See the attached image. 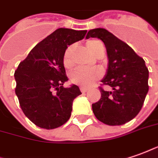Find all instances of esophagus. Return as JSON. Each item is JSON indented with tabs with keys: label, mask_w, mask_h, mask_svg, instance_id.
Listing matches in <instances>:
<instances>
[{
	"label": "esophagus",
	"mask_w": 158,
	"mask_h": 158,
	"mask_svg": "<svg viewBox=\"0 0 158 158\" xmlns=\"http://www.w3.org/2000/svg\"><path fill=\"white\" fill-rule=\"evenodd\" d=\"M80 91L82 92V93H86L88 91L87 88H85V87H80Z\"/></svg>",
	"instance_id": "1"
}]
</instances>
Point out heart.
Masks as SVG:
<instances>
[{
	"label": "heart",
	"mask_w": 158,
	"mask_h": 158,
	"mask_svg": "<svg viewBox=\"0 0 158 158\" xmlns=\"http://www.w3.org/2000/svg\"><path fill=\"white\" fill-rule=\"evenodd\" d=\"M86 48L88 51L93 55L97 57L99 52L104 49V46L99 40H91L86 42ZM73 47L69 46L65 49L63 54V64L65 67H70L72 65V53H73ZM102 76V72L98 68L93 69H83V68H76L72 71L70 73L71 81L73 84L79 85L83 87H89L93 85V83L100 79Z\"/></svg>",
	"instance_id": "obj_1"
}]
</instances>
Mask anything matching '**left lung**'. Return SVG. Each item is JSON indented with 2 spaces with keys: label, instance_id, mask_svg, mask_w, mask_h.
<instances>
[{
  "label": "left lung",
  "instance_id": "8db88e82",
  "mask_svg": "<svg viewBox=\"0 0 158 158\" xmlns=\"http://www.w3.org/2000/svg\"><path fill=\"white\" fill-rule=\"evenodd\" d=\"M85 38L101 40L108 58L107 72L101 82L110 90L99 88L101 98L93 104V113L108 125L125 124L138 115L149 91L145 62L126 43L105 28L90 30Z\"/></svg>",
  "mask_w": 158,
  "mask_h": 158
}]
</instances>
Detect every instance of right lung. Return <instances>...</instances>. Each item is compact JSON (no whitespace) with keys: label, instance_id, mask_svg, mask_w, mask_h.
Masks as SVG:
<instances>
[{"label":"right lung","instance_id":"obj_1","mask_svg":"<svg viewBox=\"0 0 158 158\" xmlns=\"http://www.w3.org/2000/svg\"><path fill=\"white\" fill-rule=\"evenodd\" d=\"M86 30L58 28L37 44L15 73V94L27 118L40 128L55 129L67 122L78 85L65 88V49L84 39Z\"/></svg>","mask_w":158,"mask_h":158}]
</instances>
